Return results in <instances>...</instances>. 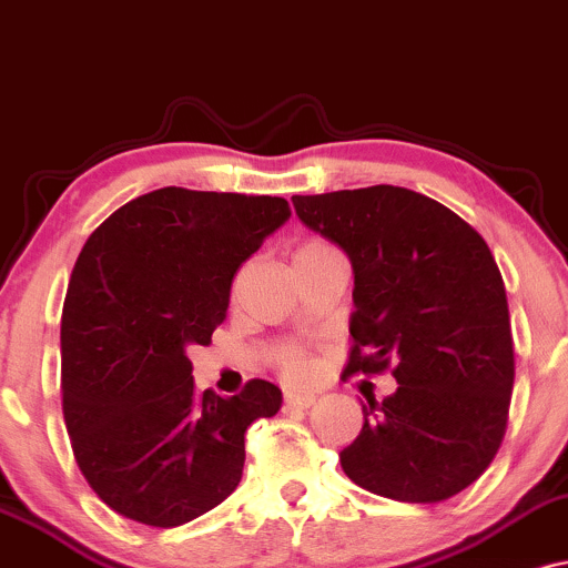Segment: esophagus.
Here are the masks:
<instances>
[{
  "label": "esophagus",
  "instance_id": "obj_1",
  "mask_svg": "<svg viewBox=\"0 0 568 568\" xmlns=\"http://www.w3.org/2000/svg\"><path fill=\"white\" fill-rule=\"evenodd\" d=\"M313 404H316V396H308V393H297V390L284 393L286 409H311Z\"/></svg>",
  "mask_w": 568,
  "mask_h": 568
}]
</instances>
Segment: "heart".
<instances>
[{"instance_id": "b5f03b06", "label": "heart", "mask_w": 568, "mask_h": 568, "mask_svg": "<svg viewBox=\"0 0 568 568\" xmlns=\"http://www.w3.org/2000/svg\"><path fill=\"white\" fill-rule=\"evenodd\" d=\"M329 250H332V246L324 244V242H308V244L300 246L295 257L324 255V252H329ZM282 366H284V375L290 377V379H295V383H305V379L313 377V362H311L308 356H305L303 351H297V348L286 351Z\"/></svg>"}]
</instances>
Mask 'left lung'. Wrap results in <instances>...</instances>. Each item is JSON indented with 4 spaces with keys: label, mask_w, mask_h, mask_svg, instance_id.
<instances>
[{
    "label": "left lung",
    "mask_w": 568,
    "mask_h": 568,
    "mask_svg": "<svg viewBox=\"0 0 568 568\" xmlns=\"http://www.w3.org/2000/svg\"><path fill=\"white\" fill-rule=\"evenodd\" d=\"M297 217L353 265L345 375L390 369L362 404L345 476L398 503H442L476 481L508 428L516 362L503 276L473 225L398 185L292 196Z\"/></svg>",
    "instance_id": "left-lung-1"
}]
</instances>
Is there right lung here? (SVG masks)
<instances>
[{
    "instance_id": "add662e5",
    "label": "right lung",
    "mask_w": 568,
    "mask_h": 568,
    "mask_svg": "<svg viewBox=\"0 0 568 568\" xmlns=\"http://www.w3.org/2000/svg\"><path fill=\"white\" fill-rule=\"evenodd\" d=\"M290 215L282 196L170 185L119 206L79 252L60 318L63 417L79 470L119 516L172 529L242 481L244 433L282 409V390L196 393L189 348L212 343L236 271Z\"/></svg>"
}]
</instances>
